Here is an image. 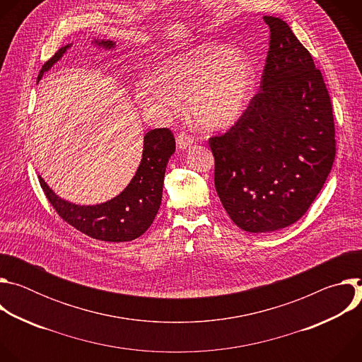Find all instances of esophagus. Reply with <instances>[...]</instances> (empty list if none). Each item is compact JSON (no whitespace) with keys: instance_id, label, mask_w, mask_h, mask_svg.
Wrapping results in <instances>:
<instances>
[{"instance_id":"esophagus-1","label":"esophagus","mask_w":362,"mask_h":362,"mask_svg":"<svg viewBox=\"0 0 362 362\" xmlns=\"http://www.w3.org/2000/svg\"><path fill=\"white\" fill-rule=\"evenodd\" d=\"M193 141H194L193 137L190 134H187V133H180L176 137V144H177V147L180 150H186L187 147H190L193 144Z\"/></svg>"}]
</instances>
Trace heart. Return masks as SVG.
Returning a JSON list of instances; mask_svg holds the SVG:
<instances>
[{
    "label": "heart",
    "instance_id": "1",
    "mask_svg": "<svg viewBox=\"0 0 362 362\" xmlns=\"http://www.w3.org/2000/svg\"><path fill=\"white\" fill-rule=\"evenodd\" d=\"M253 88L249 63L229 45L204 42L163 60L136 87L139 106L172 119L186 100L192 122L204 132L225 130L243 115Z\"/></svg>",
    "mask_w": 362,
    "mask_h": 362
}]
</instances>
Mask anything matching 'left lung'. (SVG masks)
I'll return each mask as SVG.
<instances>
[{"label": "left lung", "instance_id": "8db88e82", "mask_svg": "<svg viewBox=\"0 0 362 362\" xmlns=\"http://www.w3.org/2000/svg\"><path fill=\"white\" fill-rule=\"evenodd\" d=\"M269 51L257 93L223 136L209 140L215 187L242 230L268 233L302 218L335 159L331 98L289 25L265 16Z\"/></svg>", "mask_w": 362, "mask_h": 362}]
</instances>
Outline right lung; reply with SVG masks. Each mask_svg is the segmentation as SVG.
Here are the masks:
<instances>
[{
    "mask_svg": "<svg viewBox=\"0 0 362 362\" xmlns=\"http://www.w3.org/2000/svg\"><path fill=\"white\" fill-rule=\"evenodd\" d=\"M98 48L113 49L116 42L94 40ZM71 47H62L41 69L38 80L53 67ZM176 150L173 133L169 129H153L144 134L140 165L116 197L98 204H76L57 196L38 176L40 185L56 212L77 230L105 242H130L141 236L156 218L163 193V180L168 162Z\"/></svg>",
    "mask_w": 362,
    "mask_h": 362,
    "instance_id": "add662e5",
    "label": "right lung"
}]
</instances>
